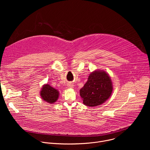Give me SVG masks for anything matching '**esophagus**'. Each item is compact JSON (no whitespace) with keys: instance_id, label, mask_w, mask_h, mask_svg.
I'll return each mask as SVG.
<instances>
[{"instance_id":"1","label":"esophagus","mask_w":150,"mask_h":150,"mask_svg":"<svg viewBox=\"0 0 150 150\" xmlns=\"http://www.w3.org/2000/svg\"><path fill=\"white\" fill-rule=\"evenodd\" d=\"M74 84L73 83H68V88H74Z\"/></svg>"}]
</instances>
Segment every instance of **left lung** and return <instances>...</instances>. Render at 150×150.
I'll use <instances>...</instances> for the list:
<instances>
[{"instance_id": "8db88e82", "label": "left lung", "mask_w": 150, "mask_h": 150, "mask_svg": "<svg viewBox=\"0 0 150 150\" xmlns=\"http://www.w3.org/2000/svg\"><path fill=\"white\" fill-rule=\"evenodd\" d=\"M109 75L103 70H95L79 91L83 103L89 107L100 105L108 100L113 91Z\"/></svg>"}]
</instances>
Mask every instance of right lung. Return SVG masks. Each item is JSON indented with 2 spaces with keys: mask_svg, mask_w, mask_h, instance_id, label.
Masks as SVG:
<instances>
[{
  "mask_svg": "<svg viewBox=\"0 0 150 150\" xmlns=\"http://www.w3.org/2000/svg\"><path fill=\"white\" fill-rule=\"evenodd\" d=\"M40 94L41 98L45 101L53 104L57 100L59 96V92L57 90L50 86L49 84L46 83L42 85Z\"/></svg>",
  "mask_w": 150,
  "mask_h": 150,
  "instance_id": "obj_1",
  "label": "right lung"
}]
</instances>
